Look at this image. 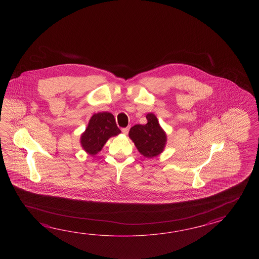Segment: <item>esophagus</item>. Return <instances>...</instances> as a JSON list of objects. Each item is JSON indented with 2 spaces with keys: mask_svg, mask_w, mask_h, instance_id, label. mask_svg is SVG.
I'll use <instances>...</instances> for the list:
<instances>
[{
  "mask_svg": "<svg viewBox=\"0 0 259 259\" xmlns=\"http://www.w3.org/2000/svg\"><path fill=\"white\" fill-rule=\"evenodd\" d=\"M128 131H130V127H124V128H122V132H123L125 135H127V133H128Z\"/></svg>",
  "mask_w": 259,
  "mask_h": 259,
  "instance_id": "34e87169",
  "label": "esophagus"
}]
</instances>
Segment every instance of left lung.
I'll list each match as a JSON object with an SVG mask.
<instances>
[{
	"label": "left lung",
	"mask_w": 259,
	"mask_h": 259,
	"mask_svg": "<svg viewBox=\"0 0 259 259\" xmlns=\"http://www.w3.org/2000/svg\"><path fill=\"white\" fill-rule=\"evenodd\" d=\"M146 118L147 123L133 126L128 136L140 154L147 158H154L163 153L166 144V134L153 113H148Z\"/></svg>",
	"instance_id": "obj_1"
}]
</instances>
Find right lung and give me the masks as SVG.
<instances>
[{
	"label": "right lung",
	"mask_w": 259,
	"mask_h": 259,
	"mask_svg": "<svg viewBox=\"0 0 259 259\" xmlns=\"http://www.w3.org/2000/svg\"><path fill=\"white\" fill-rule=\"evenodd\" d=\"M114 116L109 112H100L91 117L88 127L80 136V145L91 155L98 154L111 137L120 133Z\"/></svg>",
	"instance_id": "right-lung-1"
}]
</instances>
